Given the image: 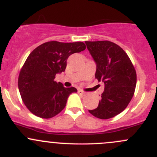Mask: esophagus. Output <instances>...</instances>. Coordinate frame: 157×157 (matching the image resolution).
<instances>
[{"mask_svg": "<svg viewBox=\"0 0 157 157\" xmlns=\"http://www.w3.org/2000/svg\"><path fill=\"white\" fill-rule=\"evenodd\" d=\"M78 93L80 95H81V96H85L86 95V93L84 91H83L82 90H78Z\"/></svg>", "mask_w": 157, "mask_h": 157, "instance_id": "obj_1", "label": "esophagus"}]
</instances>
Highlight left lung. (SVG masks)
I'll list each match as a JSON object with an SVG mask.
<instances>
[{"mask_svg":"<svg viewBox=\"0 0 157 157\" xmlns=\"http://www.w3.org/2000/svg\"><path fill=\"white\" fill-rule=\"evenodd\" d=\"M96 63L95 77L105 84L97 108L89 110L100 119H109L121 113L131 102L137 83L135 68L126 52L110 41L86 42Z\"/></svg>","mask_w":157,"mask_h":157,"instance_id":"obj_1","label":"left lung"}]
</instances>
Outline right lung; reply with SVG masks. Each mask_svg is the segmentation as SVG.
Returning a JSON list of instances; mask_svg holds the SVG:
<instances>
[{"instance_id": "add662e5", "label": "right lung", "mask_w": 157, "mask_h": 157, "mask_svg": "<svg viewBox=\"0 0 157 157\" xmlns=\"http://www.w3.org/2000/svg\"><path fill=\"white\" fill-rule=\"evenodd\" d=\"M85 49L86 45L81 42L52 41L29 54L20 70L18 87L23 103L33 115L51 118L64 109L68 96L77 90L57 83L55 75L65 71L70 55Z\"/></svg>"}]
</instances>
